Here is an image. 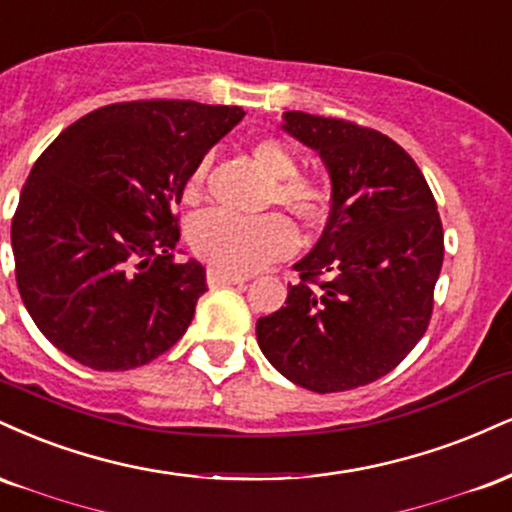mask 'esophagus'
I'll list each match as a JSON object with an SVG mask.
<instances>
[{
	"label": "esophagus",
	"instance_id": "obj_1",
	"mask_svg": "<svg viewBox=\"0 0 512 512\" xmlns=\"http://www.w3.org/2000/svg\"><path fill=\"white\" fill-rule=\"evenodd\" d=\"M246 278H239V275H227L220 273V270L210 268L208 270V285L210 287H225V285H242Z\"/></svg>",
	"mask_w": 512,
	"mask_h": 512
}]
</instances>
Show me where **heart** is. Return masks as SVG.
<instances>
[{
	"instance_id": "1",
	"label": "heart",
	"mask_w": 512,
	"mask_h": 512,
	"mask_svg": "<svg viewBox=\"0 0 512 512\" xmlns=\"http://www.w3.org/2000/svg\"><path fill=\"white\" fill-rule=\"evenodd\" d=\"M251 158L273 179L268 203H278L299 225L316 230L328 220L333 208V184L318 174H302L294 150L275 136H261L251 143ZM208 158H201L189 172L184 198L201 196L208 174ZM189 244L210 268L227 275L249 273L263 263L287 256L297 244L294 227L280 213L232 215L225 210H206L189 225Z\"/></svg>"
}]
</instances>
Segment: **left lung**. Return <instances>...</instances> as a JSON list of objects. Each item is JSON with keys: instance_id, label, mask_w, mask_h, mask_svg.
<instances>
[{"instance_id": "1", "label": "left lung", "mask_w": 512, "mask_h": 512, "mask_svg": "<svg viewBox=\"0 0 512 512\" xmlns=\"http://www.w3.org/2000/svg\"><path fill=\"white\" fill-rule=\"evenodd\" d=\"M282 126L326 162L333 208L285 306L258 318V347L297 386L342 393L393 371L429 328L441 215L417 162L381 131L306 112Z\"/></svg>"}]
</instances>
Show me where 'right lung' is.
Here are the masks:
<instances>
[{"label": "right lung", "mask_w": 512, "mask_h": 512, "mask_svg": "<svg viewBox=\"0 0 512 512\" xmlns=\"http://www.w3.org/2000/svg\"><path fill=\"white\" fill-rule=\"evenodd\" d=\"M242 107L131 100L88 112L35 160L11 220L16 285L40 333L78 364L126 371L167 352L206 285L177 263L174 206Z\"/></svg>", "instance_id": "obj_1"}]
</instances>
